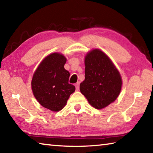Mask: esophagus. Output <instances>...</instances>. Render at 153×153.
<instances>
[{
  "mask_svg": "<svg viewBox=\"0 0 153 153\" xmlns=\"http://www.w3.org/2000/svg\"><path fill=\"white\" fill-rule=\"evenodd\" d=\"M75 86H76V90H79V82H77Z\"/></svg>",
  "mask_w": 153,
  "mask_h": 153,
  "instance_id": "obj_1",
  "label": "esophagus"
}]
</instances>
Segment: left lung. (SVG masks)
<instances>
[{"instance_id": "8db88e82", "label": "left lung", "mask_w": 153, "mask_h": 153, "mask_svg": "<svg viewBox=\"0 0 153 153\" xmlns=\"http://www.w3.org/2000/svg\"><path fill=\"white\" fill-rule=\"evenodd\" d=\"M122 80L113 62L99 49H94L85 57V79L80 92L93 107H107L118 97Z\"/></svg>"}]
</instances>
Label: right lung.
<instances>
[{
    "mask_svg": "<svg viewBox=\"0 0 153 153\" xmlns=\"http://www.w3.org/2000/svg\"><path fill=\"white\" fill-rule=\"evenodd\" d=\"M66 58L59 53L46 56L33 74L32 89L36 100L42 107L59 111L65 106L76 87L69 84L70 74L64 68Z\"/></svg>",
    "mask_w": 153,
    "mask_h": 153,
    "instance_id": "right-lung-1",
    "label": "right lung"
}]
</instances>
